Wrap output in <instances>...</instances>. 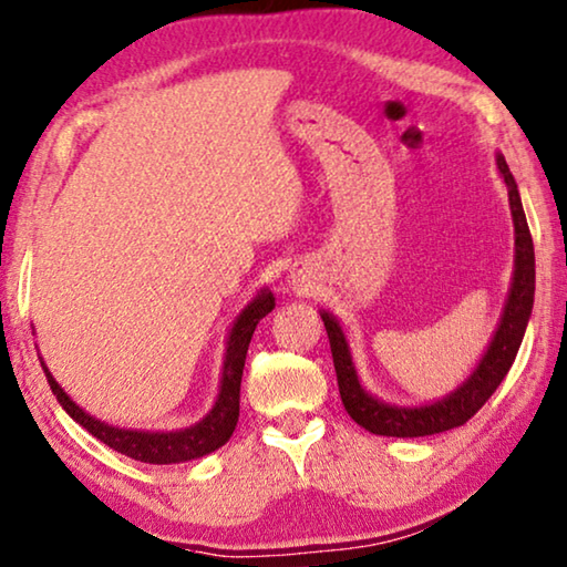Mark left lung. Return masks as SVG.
Wrapping results in <instances>:
<instances>
[{"label":"left lung","mask_w":567,"mask_h":567,"mask_svg":"<svg viewBox=\"0 0 567 567\" xmlns=\"http://www.w3.org/2000/svg\"><path fill=\"white\" fill-rule=\"evenodd\" d=\"M495 166H498V174L503 176L505 186H508V204L515 228L513 278L498 329L493 331L488 349L483 351L481 361L475 363V369L468 373V379H465L458 389H453L439 401H429L421 405H401L379 399V395H373L361 383L351 355L349 339H346L339 319H336L331 311H319L331 341L336 379H339L343 409L349 411L351 419L359 423L361 429L375 435H391V439H421V435L458 429V425L473 419V415L483 409V403L491 399L501 381L505 379V373L511 371L533 313L535 251L530 228L528 221H525L518 184H515L503 154H495Z\"/></svg>","instance_id":"left-lung-1"}]
</instances>
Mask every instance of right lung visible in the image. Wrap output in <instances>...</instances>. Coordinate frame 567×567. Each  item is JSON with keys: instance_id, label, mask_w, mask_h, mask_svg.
Listing matches in <instances>:
<instances>
[{"instance_id": "add662e5", "label": "right lung", "mask_w": 567, "mask_h": 567, "mask_svg": "<svg viewBox=\"0 0 567 567\" xmlns=\"http://www.w3.org/2000/svg\"><path fill=\"white\" fill-rule=\"evenodd\" d=\"M276 299L268 289L258 291L251 301H248L241 313L236 316L231 329L226 336V353L221 365V381H218V395L202 421L178 431H136V429H118V425L104 423L86 413L82 405H76L69 393L56 383L52 371L47 369L42 355V369L47 373L49 389L62 403V409L72 415V419L86 429L89 433L106 443L109 449L126 455V458L154 463V465H168V463H186L194 458H204V455L214 453L231 439V433L238 423V399H241V375L246 363V351L251 343V336L256 331L258 321L274 311Z\"/></svg>"}]
</instances>
